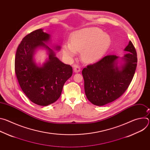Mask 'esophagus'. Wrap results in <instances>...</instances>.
Returning <instances> with one entry per match:
<instances>
[{"instance_id": "34e87169", "label": "esophagus", "mask_w": 150, "mask_h": 150, "mask_svg": "<svg viewBox=\"0 0 150 150\" xmlns=\"http://www.w3.org/2000/svg\"><path fill=\"white\" fill-rule=\"evenodd\" d=\"M74 72H75V73L79 72L80 71H81L80 67L78 66V65H74Z\"/></svg>"}]
</instances>
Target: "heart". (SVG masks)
Here are the masks:
<instances>
[{
	"instance_id": "obj_1",
	"label": "heart",
	"mask_w": 150,
	"mask_h": 150,
	"mask_svg": "<svg viewBox=\"0 0 150 150\" xmlns=\"http://www.w3.org/2000/svg\"><path fill=\"white\" fill-rule=\"evenodd\" d=\"M111 37L98 28H84L74 32L70 42L62 47L63 54L68 60H72L76 52H81V58L86 63H96L101 60L111 45Z\"/></svg>"
}]
</instances>
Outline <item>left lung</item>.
I'll return each mask as SVG.
<instances>
[{
    "label": "left lung",
    "mask_w": 150,
    "mask_h": 150,
    "mask_svg": "<svg viewBox=\"0 0 150 150\" xmlns=\"http://www.w3.org/2000/svg\"><path fill=\"white\" fill-rule=\"evenodd\" d=\"M124 50L127 53L122 57L106 56L83 69L85 93L93 104L101 106L110 103L129 87L136 70L137 55L131 41Z\"/></svg>",
    "instance_id": "8db88e82"
}]
</instances>
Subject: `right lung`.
<instances>
[{
	"instance_id": "obj_1",
	"label": "right lung",
	"mask_w": 150,
	"mask_h": 150,
	"mask_svg": "<svg viewBox=\"0 0 150 150\" xmlns=\"http://www.w3.org/2000/svg\"><path fill=\"white\" fill-rule=\"evenodd\" d=\"M46 43L51 44L50 35L42 29L34 31L23 39L15 59V71L21 89L33 103L42 106L60 97L64 83L72 75V68L61 62ZM53 47L60 50V46ZM40 49L48 54L42 64L37 63L34 57Z\"/></svg>"
}]
</instances>
